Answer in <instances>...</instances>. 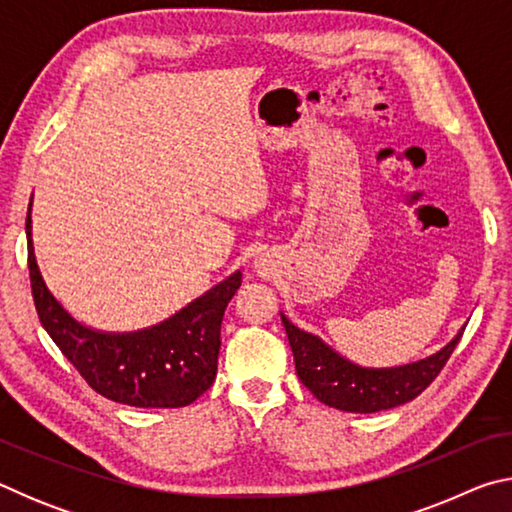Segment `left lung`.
<instances>
[{"label": "left lung", "instance_id": "8db88e82", "mask_svg": "<svg viewBox=\"0 0 512 512\" xmlns=\"http://www.w3.org/2000/svg\"><path fill=\"white\" fill-rule=\"evenodd\" d=\"M296 372L311 395L327 406L348 413H375L411 402L427 388L461 341L463 329L443 350L400 368H361L343 359L318 336L302 332L282 314Z\"/></svg>", "mask_w": 512, "mask_h": 512}]
</instances>
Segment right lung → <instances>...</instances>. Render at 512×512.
<instances>
[{
    "label": "right lung",
    "instance_id": "1",
    "mask_svg": "<svg viewBox=\"0 0 512 512\" xmlns=\"http://www.w3.org/2000/svg\"><path fill=\"white\" fill-rule=\"evenodd\" d=\"M27 244L31 291L40 323L99 395L142 409H178L198 400L212 386L221 348V320L241 287L239 271L160 325L110 334L81 325L49 293L33 255L31 205Z\"/></svg>",
    "mask_w": 512,
    "mask_h": 512
}]
</instances>
